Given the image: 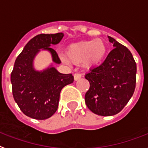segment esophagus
Instances as JSON below:
<instances>
[{
    "instance_id": "1",
    "label": "esophagus",
    "mask_w": 148,
    "mask_h": 148,
    "mask_svg": "<svg viewBox=\"0 0 148 148\" xmlns=\"http://www.w3.org/2000/svg\"><path fill=\"white\" fill-rule=\"evenodd\" d=\"M82 78V75L80 74V73H75V75H74V79L75 80V81H77V80H79V79H81Z\"/></svg>"
}]
</instances>
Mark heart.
Returning <instances> with one entry per match:
<instances>
[{
    "label": "heart",
    "mask_w": 148,
    "mask_h": 148,
    "mask_svg": "<svg viewBox=\"0 0 148 148\" xmlns=\"http://www.w3.org/2000/svg\"><path fill=\"white\" fill-rule=\"evenodd\" d=\"M106 52V45L103 40L92 39L69 45L66 49V57L62 56L66 62L82 63L93 66L103 60Z\"/></svg>",
    "instance_id": "b5f03b06"
}]
</instances>
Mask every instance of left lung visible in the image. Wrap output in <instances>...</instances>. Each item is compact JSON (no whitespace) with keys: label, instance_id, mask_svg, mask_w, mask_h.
Here are the masks:
<instances>
[{"label":"left lung","instance_id":"1","mask_svg":"<svg viewBox=\"0 0 148 148\" xmlns=\"http://www.w3.org/2000/svg\"><path fill=\"white\" fill-rule=\"evenodd\" d=\"M108 38L114 49L101 65L85 75L90 82L85 95L87 107L104 116L117 114L127 104L134 92L137 73V65L129 49Z\"/></svg>","mask_w":148,"mask_h":148}]
</instances>
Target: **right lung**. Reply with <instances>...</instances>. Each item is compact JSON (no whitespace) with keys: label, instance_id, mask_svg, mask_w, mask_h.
<instances>
[{"label":"right lung","instance_id":"1","mask_svg":"<svg viewBox=\"0 0 148 148\" xmlns=\"http://www.w3.org/2000/svg\"><path fill=\"white\" fill-rule=\"evenodd\" d=\"M63 36V33L36 35L16 58L11 72L14 99L24 114L35 120L51 117L58 107L62 89L74 81L72 74L58 73L54 67L42 72L33 67V60L41 49L50 51L55 63H61L58 54L50 46L59 43Z\"/></svg>","mask_w":148,"mask_h":148}]
</instances>
